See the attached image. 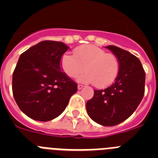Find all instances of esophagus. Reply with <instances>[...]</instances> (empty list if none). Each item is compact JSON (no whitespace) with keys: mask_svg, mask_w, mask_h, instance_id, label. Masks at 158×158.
Wrapping results in <instances>:
<instances>
[{"mask_svg":"<svg viewBox=\"0 0 158 158\" xmlns=\"http://www.w3.org/2000/svg\"><path fill=\"white\" fill-rule=\"evenodd\" d=\"M83 87H84V86L82 85H77L78 90H81V89Z\"/></svg>","mask_w":158,"mask_h":158,"instance_id":"34e87169","label":"esophagus"}]
</instances>
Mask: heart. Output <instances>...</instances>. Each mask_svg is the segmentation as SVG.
<instances>
[{"instance_id":"b5f03b06","label":"heart","mask_w":158,"mask_h":158,"mask_svg":"<svg viewBox=\"0 0 158 158\" xmlns=\"http://www.w3.org/2000/svg\"><path fill=\"white\" fill-rule=\"evenodd\" d=\"M61 67L67 76L74 78L85 71L78 80L93 83L96 88L110 85L119 70L118 59L114 54L107 53L94 45H83L74 50V56L65 54L61 58Z\"/></svg>"}]
</instances>
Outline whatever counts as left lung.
<instances>
[{"mask_svg": "<svg viewBox=\"0 0 158 158\" xmlns=\"http://www.w3.org/2000/svg\"><path fill=\"white\" fill-rule=\"evenodd\" d=\"M106 48L118 58V76L107 89H95L93 97L86 103V110L94 122L111 127L126 120L139 105L144 96L146 73L134 54L115 46Z\"/></svg>", "mask_w": 158, "mask_h": 158, "instance_id": "obj_1", "label": "left lung"}]
</instances>
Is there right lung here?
<instances>
[{"label": "right lung", "mask_w": 158, "mask_h": 158, "mask_svg": "<svg viewBox=\"0 0 158 158\" xmlns=\"http://www.w3.org/2000/svg\"><path fill=\"white\" fill-rule=\"evenodd\" d=\"M68 49L62 42L46 40L19 56L12 74V93L29 118L52 120L63 112L77 91V84L61 68V58Z\"/></svg>", "instance_id": "obj_1"}]
</instances>
